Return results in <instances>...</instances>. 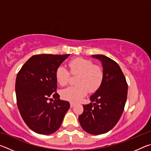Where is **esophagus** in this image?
<instances>
[{
    "label": "esophagus",
    "instance_id": "esophagus-1",
    "mask_svg": "<svg viewBox=\"0 0 151 151\" xmlns=\"http://www.w3.org/2000/svg\"><path fill=\"white\" fill-rule=\"evenodd\" d=\"M70 107H71V108H72V107H73L75 105V104L74 103H73V102H70Z\"/></svg>",
    "mask_w": 151,
    "mask_h": 151
}]
</instances>
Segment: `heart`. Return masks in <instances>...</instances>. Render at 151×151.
<instances>
[{
  "instance_id": "1",
  "label": "heart",
  "mask_w": 151,
  "mask_h": 151,
  "mask_svg": "<svg viewBox=\"0 0 151 151\" xmlns=\"http://www.w3.org/2000/svg\"><path fill=\"white\" fill-rule=\"evenodd\" d=\"M70 73L63 65L56 70V79L60 86H65L69 81L70 75H77L76 86H69L61 91L63 99L73 103L81 101L88 91L94 92L98 89L103 80V70L100 66L94 65L93 61L78 57L68 62Z\"/></svg>"
}]
</instances>
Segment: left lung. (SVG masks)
<instances>
[{"instance_id": "1", "label": "left lung", "mask_w": 151, "mask_h": 151, "mask_svg": "<svg viewBox=\"0 0 151 151\" xmlns=\"http://www.w3.org/2000/svg\"><path fill=\"white\" fill-rule=\"evenodd\" d=\"M92 57L101 61L103 80L91 96L92 103L83 105L84 111L78 121L84 131L97 135L111 131L119 121L127 101L128 85L115 61L103 55Z\"/></svg>"}]
</instances>
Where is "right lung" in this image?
I'll return each mask as SVG.
<instances>
[{"label":"right lung","mask_w":151,"mask_h":151,"mask_svg":"<svg viewBox=\"0 0 151 151\" xmlns=\"http://www.w3.org/2000/svg\"><path fill=\"white\" fill-rule=\"evenodd\" d=\"M69 55H33L17 74L18 109L25 123L37 133L50 134L57 131L69 109V103L60 100L57 93L55 76L58 66Z\"/></svg>","instance_id":"add662e5"}]
</instances>
